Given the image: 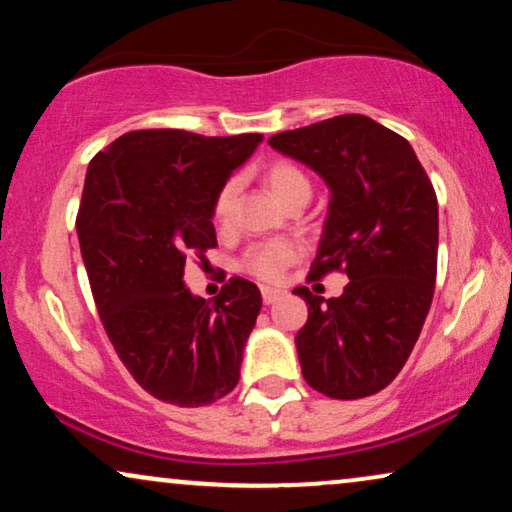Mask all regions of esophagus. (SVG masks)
<instances>
[{"label": "esophagus", "mask_w": 512, "mask_h": 512, "mask_svg": "<svg viewBox=\"0 0 512 512\" xmlns=\"http://www.w3.org/2000/svg\"><path fill=\"white\" fill-rule=\"evenodd\" d=\"M283 295H285V292L278 290V288H262L264 304H274V302H278V299H281Z\"/></svg>", "instance_id": "obj_1"}]
</instances>
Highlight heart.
Masks as SVG:
<instances>
[{
  "mask_svg": "<svg viewBox=\"0 0 512 512\" xmlns=\"http://www.w3.org/2000/svg\"><path fill=\"white\" fill-rule=\"evenodd\" d=\"M264 180L278 201H283L285 206L297 196H311V182L304 175V170L295 166L292 161H274L264 170ZM236 180L224 182L220 192L215 194L213 201V220L215 224H227L231 217V208H234L236 199ZM299 257V245L290 238H271V241L257 243L245 252L241 260V269L245 274L255 276L262 283H278L285 274V269L290 267Z\"/></svg>",
  "mask_w": 512,
  "mask_h": 512,
  "instance_id": "b5f03b06",
  "label": "heart"
}]
</instances>
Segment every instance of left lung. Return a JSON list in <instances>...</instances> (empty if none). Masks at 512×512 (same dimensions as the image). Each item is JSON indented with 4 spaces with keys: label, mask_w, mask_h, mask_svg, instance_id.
I'll list each match as a JSON object with an SVG mask.
<instances>
[{
    "label": "left lung",
    "mask_w": 512,
    "mask_h": 512,
    "mask_svg": "<svg viewBox=\"0 0 512 512\" xmlns=\"http://www.w3.org/2000/svg\"><path fill=\"white\" fill-rule=\"evenodd\" d=\"M269 145L316 170L330 210L309 281L349 278L339 297H304L295 344L306 384L337 400L398 377L428 316L438 274V196L403 135L363 114L276 133Z\"/></svg>",
    "instance_id": "obj_1"
}]
</instances>
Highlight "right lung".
Listing matches in <instances>:
<instances>
[{
    "label": "right lung",
    "instance_id": "add662e5",
    "mask_svg": "<svg viewBox=\"0 0 512 512\" xmlns=\"http://www.w3.org/2000/svg\"><path fill=\"white\" fill-rule=\"evenodd\" d=\"M260 142L149 128L88 163L77 234L95 306L121 363L163 403L210 405L241 377L260 290L234 276L210 304L182 276L189 260L208 264L215 194Z\"/></svg>",
    "mask_w": 512,
    "mask_h": 512
}]
</instances>
